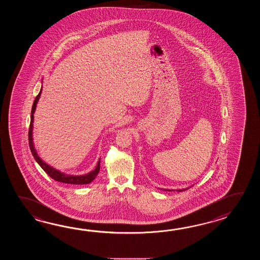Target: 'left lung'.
<instances>
[{
  "label": "left lung",
  "instance_id": "left-lung-1",
  "mask_svg": "<svg viewBox=\"0 0 260 260\" xmlns=\"http://www.w3.org/2000/svg\"><path fill=\"white\" fill-rule=\"evenodd\" d=\"M179 191H181V190H179Z\"/></svg>",
  "mask_w": 260,
  "mask_h": 260
}]
</instances>
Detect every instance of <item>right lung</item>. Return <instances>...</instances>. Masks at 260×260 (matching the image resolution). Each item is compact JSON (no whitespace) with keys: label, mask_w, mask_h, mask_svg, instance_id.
Segmentation results:
<instances>
[{"label":"right lung","mask_w":260,"mask_h":260,"mask_svg":"<svg viewBox=\"0 0 260 260\" xmlns=\"http://www.w3.org/2000/svg\"><path fill=\"white\" fill-rule=\"evenodd\" d=\"M41 92H42V89H41L38 95L34 100V105H32V109H31V115H30V124H29V129H28V145H29L30 151L34 155V159L39 164L40 166L44 169V172L55 181L67 183V184H74V185H83V184H88V183L92 182L95 177L98 176L99 172H100V159L94 171L89 173L87 175H84V176H66L63 173H60V172L55 170L54 168H52L48 165H46L45 162L41 160V158L37 154L36 150L34 149V142H32V125H34L32 122H34V111L36 109V104H37L38 100H39Z\"/></svg>","instance_id":"1"}]
</instances>
